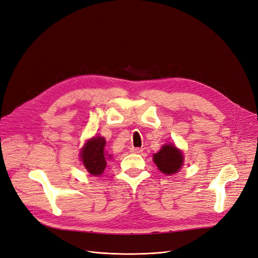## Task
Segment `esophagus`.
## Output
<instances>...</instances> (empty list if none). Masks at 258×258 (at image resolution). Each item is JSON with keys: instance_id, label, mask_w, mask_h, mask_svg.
Masks as SVG:
<instances>
[{"instance_id": "34e87169", "label": "esophagus", "mask_w": 258, "mask_h": 258, "mask_svg": "<svg viewBox=\"0 0 258 258\" xmlns=\"http://www.w3.org/2000/svg\"><path fill=\"white\" fill-rule=\"evenodd\" d=\"M131 152L133 154H140L143 152V148H140V147H132L131 148Z\"/></svg>"}]
</instances>
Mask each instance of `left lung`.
I'll return each instance as SVG.
<instances>
[{"label": "left lung", "instance_id": "8db88e82", "mask_svg": "<svg viewBox=\"0 0 258 258\" xmlns=\"http://www.w3.org/2000/svg\"><path fill=\"white\" fill-rule=\"evenodd\" d=\"M155 164L162 173L166 175L178 172L182 165L184 156L179 148L172 144H165L153 156Z\"/></svg>", "mask_w": 258, "mask_h": 258}]
</instances>
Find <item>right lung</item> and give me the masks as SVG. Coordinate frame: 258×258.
I'll use <instances>...</instances> for the list:
<instances>
[{"mask_svg":"<svg viewBox=\"0 0 258 258\" xmlns=\"http://www.w3.org/2000/svg\"><path fill=\"white\" fill-rule=\"evenodd\" d=\"M80 159L85 168L93 175H100L112 156L105 151V139L97 136L89 139L80 152Z\"/></svg>","mask_w":258,"mask_h":258,"instance_id":"obj_1","label":"right lung"}]
</instances>
